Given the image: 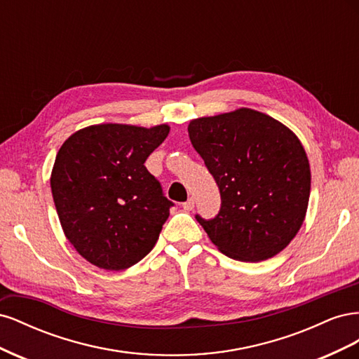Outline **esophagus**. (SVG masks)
Segmentation results:
<instances>
[{
	"label": "esophagus",
	"instance_id": "esophagus-1",
	"mask_svg": "<svg viewBox=\"0 0 359 359\" xmlns=\"http://www.w3.org/2000/svg\"><path fill=\"white\" fill-rule=\"evenodd\" d=\"M182 208L186 210V211H191V210L194 208V201L190 198L187 202H184V203H182Z\"/></svg>",
	"mask_w": 359,
	"mask_h": 359
}]
</instances>
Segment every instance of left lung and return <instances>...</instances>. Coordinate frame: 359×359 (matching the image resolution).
I'll return each instance as SVG.
<instances>
[{
    "instance_id": "1",
    "label": "left lung",
    "mask_w": 359,
    "mask_h": 359,
    "mask_svg": "<svg viewBox=\"0 0 359 359\" xmlns=\"http://www.w3.org/2000/svg\"><path fill=\"white\" fill-rule=\"evenodd\" d=\"M189 136L222 196L214 219L196 215L212 244L243 262L286 248L306 219L311 184L297 135L273 116L241 107L193 119Z\"/></svg>"
}]
</instances>
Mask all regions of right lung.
<instances>
[{"label": "right lung", "mask_w": 359, "mask_h": 359, "mask_svg": "<svg viewBox=\"0 0 359 359\" xmlns=\"http://www.w3.org/2000/svg\"><path fill=\"white\" fill-rule=\"evenodd\" d=\"M169 130L97 124L60 148L50 175L53 202L67 240L90 264L126 269L156 245L173 203L145 161Z\"/></svg>", "instance_id": "right-lung-1"}]
</instances>
